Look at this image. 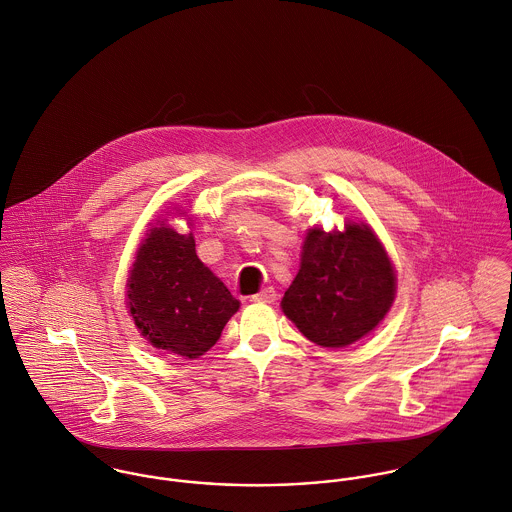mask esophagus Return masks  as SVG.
Listing matches in <instances>:
<instances>
[{
  "label": "esophagus",
  "instance_id": "obj_1",
  "mask_svg": "<svg viewBox=\"0 0 512 512\" xmlns=\"http://www.w3.org/2000/svg\"><path fill=\"white\" fill-rule=\"evenodd\" d=\"M251 298H253L255 302H275V300H277V290H275L273 286H267V288H263L261 292L253 294Z\"/></svg>",
  "mask_w": 512,
  "mask_h": 512
}]
</instances>
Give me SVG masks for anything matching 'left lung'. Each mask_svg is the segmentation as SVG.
Segmentation results:
<instances>
[{
    "mask_svg": "<svg viewBox=\"0 0 512 512\" xmlns=\"http://www.w3.org/2000/svg\"><path fill=\"white\" fill-rule=\"evenodd\" d=\"M395 298V271L367 226L310 229L300 271L284 292V314L314 343L345 347L369 334Z\"/></svg>",
    "mask_w": 512,
    "mask_h": 512,
    "instance_id": "obj_1",
    "label": "left lung"
}]
</instances>
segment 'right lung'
<instances>
[{
  "label": "right lung",
  "instance_id": "1",
  "mask_svg": "<svg viewBox=\"0 0 512 512\" xmlns=\"http://www.w3.org/2000/svg\"><path fill=\"white\" fill-rule=\"evenodd\" d=\"M129 312L155 347L196 359L220 340L239 302L198 259L192 235L147 233L129 277Z\"/></svg>",
  "mask_w": 512,
  "mask_h": 512
}]
</instances>
